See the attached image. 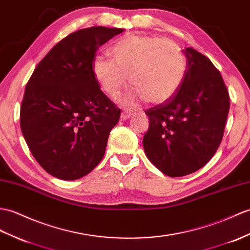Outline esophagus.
<instances>
[{
    "label": "esophagus",
    "instance_id": "esophagus-1",
    "mask_svg": "<svg viewBox=\"0 0 250 250\" xmlns=\"http://www.w3.org/2000/svg\"><path fill=\"white\" fill-rule=\"evenodd\" d=\"M132 116H133V113H131V112H123L120 115V118H121V120H125L127 118L132 117Z\"/></svg>",
    "mask_w": 250,
    "mask_h": 250
}]
</instances>
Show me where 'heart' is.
<instances>
[{
	"mask_svg": "<svg viewBox=\"0 0 250 250\" xmlns=\"http://www.w3.org/2000/svg\"><path fill=\"white\" fill-rule=\"evenodd\" d=\"M113 60L97 55L91 72L97 84L109 97H116L125 87L132 88L119 98V103L134 107L143 101L162 104L169 100L181 86L187 61L178 44L169 39L130 34L112 48Z\"/></svg>",
	"mask_w": 250,
	"mask_h": 250,
	"instance_id": "heart-1",
	"label": "heart"
}]
</instances>
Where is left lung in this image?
Segmentation results:
<instances>
[{
  "mask_svg": "<svg viewBox=\"0 0 250 250\" xmlns=\"http://www.w3.org/2000/svg\"><path fill=\"white\" fill-rule=\"evenodd\" d=\"M187 71L169 100L145 111L143 138L148 160L166 176L183 177L204 167L223 139L230 99L212 62L193 48L183 50Z\"/></svg>",
  "mask_w": 250,
  "mask_h": 250,
  "instance_id": "8db88e82",
  "label": "left lung"
}]
</instances>
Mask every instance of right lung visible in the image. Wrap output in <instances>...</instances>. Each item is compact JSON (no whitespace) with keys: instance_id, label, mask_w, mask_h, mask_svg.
Returning a JSON list of instances; mask_svg holds the SVG:
<instances>
[{"instance_id":"right-lung-1","label":"right lung","mask_w":250,"mask_h":250,"mask_svg":"<svg viewBox=\"0 0 250 250\" xmlns=\"http://www.w3.org/2000/svg\"><path fill=\"white\" fill-rule=\"evenodd\" d=\"M124 28L91 26L68 35L40 62L28 81L20 111L22 134L51 176L77 180L100 163L120 109L91 72L99 46Z\"/></svg>"}]
</instances>
